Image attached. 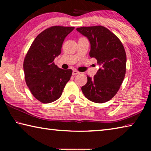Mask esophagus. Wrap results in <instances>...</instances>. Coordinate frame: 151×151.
<instances>
[{
  "instance_id": "obj_1",
  "label": "esophagus",
  "mask_w": 151,
  "mask_h": 151,
  "mask_svg": "<svg viewBox=\"0 0 151 151\" xmlns=\"http://www.w3.org/2000/svg\"><path fill=\"white\" fill-rule=\"evenodd\" d=\"M80 73L78 72V70H73V75H78V74Z\"/></svg>"
}]
</instances>
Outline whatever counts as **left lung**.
<instances>
[{
    "mask_svg": "<svg viewBox=\"0 0 151 151\" xmlns=\"http://www.w3.org/2000/svg\"><path fill=\"white\" fill-rule=\"evenodd\" d=\"M76 30L88 38L91 43L89 55L101 66L93 78L82 86L86 99L96 103L111 100L119 91L126 73L127 55L116 36L103 26L83 27Z\"/></svg>",
    "mask_w": 151,
    "mask_h": 151,
    "instance_id": "left-lung-1",
    "label": "left lung"
}]
</instances>
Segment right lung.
<instances>
[{"label":"right lung","instance_id":"add662e5","mask_svg":"<svg viewBox=\"0 0 151 151\" xmlns=\"http://www.w3.org/2000/svg\"><path fill=\"white\" fill-rule=\"evenodd\" d=\"M75 27L53 26L35 38L25 56L23 68L27 85L38 101H57L70 80L73 70H63L54 63L61 52L65 37Z\"/></svg>","mask_w":151,"mask_h":151}]
</instances>
